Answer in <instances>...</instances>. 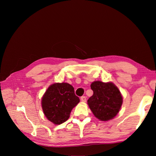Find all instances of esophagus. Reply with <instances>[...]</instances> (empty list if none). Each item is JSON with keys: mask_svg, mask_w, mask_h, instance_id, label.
Instances as JSON below:
<instances>
[{"mask_svg": "<svg viewBox=\"0 0 156 156\" xmlns=\"http://www.w3.org/2000/svg\"><path fill=\"white\" fill-rule=\"evenodd\" d=\"M80 100H81L82 102H86V100H87L86 97H85V96H82V97L80 98Z\"/></svg>", "mask_w": 156, "mask_h": 156, "instance_id": "34e87169", "label": "esophagus"}]
</instances>
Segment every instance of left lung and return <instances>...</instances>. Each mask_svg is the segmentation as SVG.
Masks as SVG:
<instances>
[{"label": "left lung", "mask_w": 156, "mask_h": 156, "mask_svg": "<svg viewBox=\"0 0 156 156\" xmlns=\"http://www.w3.org/2000/svg\"><path fill=\"white\" fill-rule=\"evenodd\" d=\"M94 94L88 100V105L94 115L102 121L112 119L119 112L122 97L112 83L95 81L91 84Z\"/></svg>", "instance_id": "8db88e82"}]
</instances>
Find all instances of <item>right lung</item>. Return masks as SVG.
I'll list each match as a JSON object with an SVG mask.
<instances>
[{
  "instance_id": "add662e5",
  "label": "right lung",
  "mask_w": 156,
  "mask_h": 156,
  "mask_svg": "<svg viewBox=\"0 0 156 156\" xmlns=\"http://www.w3.org/2000/svg\"><path fill=\"white\" fill-rule=\"evenodd\" d=\"M80 102L74 89L65 83H55L49 86L42 99L43 112L50 122L60 125L69 118L73 107Z\"/></svg>"
}]
</instances>
